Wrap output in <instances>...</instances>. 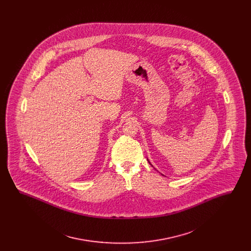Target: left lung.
<instances>
[{
    "label": "left lung",
    "instance_id": "1",
    "mask_svg": "<svg viewBox=\"0 0 251 251\" xmlns=\"http://www.w3.org/2000/svg\"><path fill=\"white\" fill-rule=\"evenodd\" d=\"M150 164H151V163H150Z\"/></svg>",
    "mask_w": 251,
    "mask_h": 251
}]
</instances>
